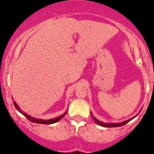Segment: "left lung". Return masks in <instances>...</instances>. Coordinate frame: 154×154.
I'll list each match as a JSON object with an SVG mask.
<instances>
[{"label": "left lung", "mask_w": 154, "mask_h": 154, "mask_svg": "<svg viewBox=\"0 0 154 154\" xmlns=\"http://www.w3.org/2000/svg\"><path fill=\"white\" fill-rule=\"evenodd\" d=\"M91 116H92V119H93V120L96 122L97 124H99V126H103V127H118V126H123V125L126 124L127 123H129L130 120H132V119H133L134 117H136V116H134V117L131 118V119H128V120H126L124 121V122H122V123H103V122H100L99 120H98L97 119H96V118L94 117L93 116H92V114L91 113Z\"/></svg>", "instance_id": "obj_1"}]
</instances>
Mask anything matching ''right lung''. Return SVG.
Listing matches in <instances>:
<instances>
[{
    "label": "right lung",
    "mask_w": 154,
    "mask_h": 154,
    "mask_svg": "<svg viewBox=\"0 0 154 154\" xmlns=\"http://www.w3.org/2000/svg\"><path fill=\"white\" fill-rule=\"evenodd\" d=\"M14 106H15V108L17 109V110H18L19 112H21L22 115H24L25 117L27 118V119H28V120H30L31 122H32V123H40V124H52V123H56V122H58V121L60 120L61 119H62V117H63L66 114V112H65V113L62 114V115L59 116L58 117H56V118H54V119H38V118H35V117H32V116H31L28 115L27 113H25L24 112H23L22 110L20 109V107L18 106L17 105V103H15V102H14Z\"/></svg>",
    "instance_id": "add662e5"
}]
</instances>
